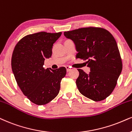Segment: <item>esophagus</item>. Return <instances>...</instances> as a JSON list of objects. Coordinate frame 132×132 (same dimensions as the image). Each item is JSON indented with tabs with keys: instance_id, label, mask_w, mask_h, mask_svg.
<instances>
[{
	"instance_id": "obj_1",
	"label": "esophagus",
	"mask_w": 132,
	"mask_h": 132,
	"mask_svg": "<svg viewBox=\"0 0 132 132\" xmlns=\"http://www.w3.org/2000/svg\"><path fill=\"white\" fill-rule=\"evenodd\" d=\"M65 68L67 69V71H70L71 69V67H70V66H66Z\"/></svg>"
}]
</instances>
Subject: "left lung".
<instances>
[{"mask_svg":"<svg viewBox=\"0 0 132 132\" xmlns=\"http://www.w3.org/2000/svg\"><path fill=\"white\" fill-rule=\"evenodd\" d=\"M75 44L76 59L86 60L89 74L78 69L76 84L80 93L95 102L112 93L122 70L118 45L113 35L102 27H88L64 32Z\"/></svg>","mask_w":132,"mask_h":132,"instance_id":"1","label":"left lung"}]
</instances>
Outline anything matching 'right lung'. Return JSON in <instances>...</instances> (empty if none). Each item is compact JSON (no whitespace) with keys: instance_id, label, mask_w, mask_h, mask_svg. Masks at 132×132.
<instances>
[{"instance_id":"add662e5","label":"right lung","mask_w":132,"mask_h":132,"mask_svg":"<svg viewBox=\"0 0 132 132\" xmlns=\"http://www.w3.org/2000/svg\"><path fill=\"white\" fill-rule=\"evenodd\" d=\"M62 32H40L21 38L14 47L11 68L19 88L30 102L43 105L59 92L61 81L65 76V67L45 69V58L51 57L53 44Z\"/></svg>"}]
</instances>
